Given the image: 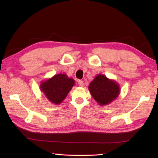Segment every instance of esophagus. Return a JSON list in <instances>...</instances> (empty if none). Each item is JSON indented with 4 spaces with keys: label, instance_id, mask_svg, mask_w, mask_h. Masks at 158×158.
<instances>
[{
    "label": "esophagus",
    "instance_id": "1",
    "mask_svg": "<svg viewBox=\"0 0 158 158\" xmlns=\"http://www.w3.org/2000/svg\"><path fill=\"white\" fill-rule=\"evenodd\" d=\"M78 84L80 87H82L83 85V81H81V80H79L78 81Z\"/></svg>",
    "mask_w": 158,
    "mask_h": 158
}]
</instances>
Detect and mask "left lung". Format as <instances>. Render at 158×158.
<instances>
[{
	"mask_svg": "<svg viewBox=\"0 0 158 158\" xmlns=\"http://www.w3.org/2000/svg\"><path fill=\"white\" fill-rule=\"evenodd\" d=\"M93 98L100 106L109 105L115 100L120 94L119 85L113 79L99 74L88 86Z\"/></svg>",
	"mask_w": 158,
	"mask_h": 158,
	"instance_id": "1",
	"label": "left lung"
}]
</instances>
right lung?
<instances>
[{
	"instance_id": "add662e5",
	"label": "right lung",
	"mask_w": 158,
	"mask_h": 158,
	"mask_svg": "<svg viewBox=\"0 0 158 158\" xmlns=\"http://www.w3.org/2000/svg\"><path fill=\"white\" fill-rule=\"evenodd\" d=\"M75 80L66 74H57L52 78L41 81L40 89L50 102L60 105L75 85Z\"/></svg>"
}]
</instances>
